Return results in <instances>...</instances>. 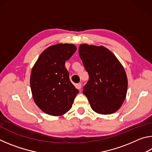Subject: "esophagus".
I'll list each match as a JSON object with an SVG mask.
<instances>
[{
	"label": "esophagus",
	"instance_id": "1",
	"mask_svg": "<svg viewBox=\"0 0 152 152\" xmlns=\"http://www.w3.org/2000/svg\"><path fill=\"white\" fill-rule=\"evenodd\" d=\"M76 88H78V90H80V89H81V87H82V84H81V83L76 84Z\"/></svg>",
	"mask_w": 152,
	"mask_h": 152
}]
</instances>
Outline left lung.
<instances>
[{
    "label": "left lung",
    "instance_id": "1",
    "mask_svg": "<svg viewBox=\"0 0 152 152\" xmlns=\"http://www.w3.org/2000/svg\"><path fill=\"white\" fill-rule=\"evenodd\" d=\"M78 50L89 75L83 93L92 110L102 115L116 112L121 107L127 91V78L121 64L103 46L81 44Z\"/></svg>",
    "mask_w": 152,
    "mask_h": 152
}]
</instances>
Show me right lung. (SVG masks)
I'll return each mask as SVG.
<instances>
[{
	"instance_id": "1",
	"label": "right lung",
	"mask_w": 152,
	"mask_h": 152,
	"mask_svg": "<svg viewBox=\"0 0 152 152\" xmlns=\"http://www.w3.org/2000/svg\"><path fill=\"white\" fill-rule=\"evenodd\" d=\"M76 50L73 44L50 46L43 51L32 69L30 85L33 100L48 115L59 116L71 109L78 90L65 67Z\"/></svg>"
}]
</instances>
